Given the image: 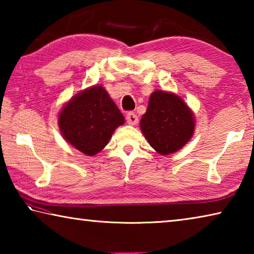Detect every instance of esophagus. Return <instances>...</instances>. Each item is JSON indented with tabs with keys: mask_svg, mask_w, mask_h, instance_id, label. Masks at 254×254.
<instances>
[{
	"mask_svg": "<svg viewBox=\"0 0 254 254\" xmlns=\"http://www.w3.org/2000/svg\"><path fill=\"white\" fill-rule=\"evenodd\" d=\"M137 121H139V120H137L136 114L133 113V112H128L127 114V122L128 124H131V126H135Z\"/></svg>",
	"mask_w": 254,
	"mask_h": 254,
	"instance_id": "1",
	"label": "esophagus"
}]
</instances>
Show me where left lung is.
I'll list each match as a JSON object with an SVG mask.
<instances>
[{"label": "left lung", "instance_id": "obj_1", "mask_svg": "<svg viewBox=\"0 0 254 254\" xmlns=\"http://www.w3.org/2000/svg\"><path fill=\"white\" fill-rule=\"evenodd\" d=\"M140 127L150 145L166 156L178 151L191 139L194 113L176 94L154 91L141 118Z\"/></svg>", "mask_w": 254, "mask_h": 254}]
</instances>
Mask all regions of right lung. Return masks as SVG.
Returning a JSON list of instances; mask_svg holds the SVG:
<instances>
[{"instance_id": "add662e5", "label": "right lung", "mask_w": 254, "mask_h": 254, "mask_svg": "<svg viewBox=\"0 0 254 254\" xmlns=\"http://www.w3.org/2000/svg\"><path fill=\"white\" fill-rule=\"evenodd\" d=\"M123 123L122 113L102 86H93L71 97L58 118L64 139L86 156L100 152Z\"/></svg>"}]
</instances>
